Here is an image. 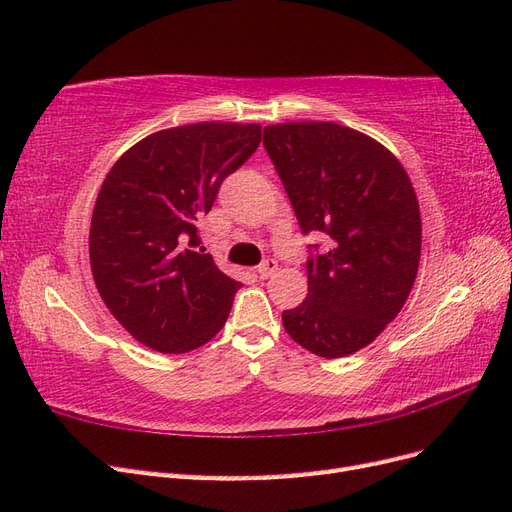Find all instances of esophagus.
I'll return each mask as SVG.
<instances>
[{
	"label": "esophagus",
	"mask_w": 512,
	"mask_h": 512,
	"mask_svg": "<svg viewBox=\"0 0 512 512\" xmlns=\"http://www.w3.org/2000/svg\"><path fill=\"white\" fill-rule=\"evenodd\" d=\"M275 271H277V262L273 258H267L265 262H262V265L256 267V273H258L260 280H267V277H271Z\"/></svg>",
	"instance_id": "esophagus-1"
}]
</instances>
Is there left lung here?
I'll return each instance as SVG.
<instances>
[{"label":"left lung","instance_id":"1","mask_svg":"<svg viewBox=\"0 0 512 512\" xmlns=\"http://www.w3.org/2000/svg\"><path fill=\"white\" fill-rule=\"evenodd\" d=\"M294 215L329 237L307 260V299L286 333L322 359L369 346L404 307L421 260V211L406 168L374 138L333 121L265 128Z\"/></svg>","mask_w":512,"mask_h":512}]
</instances>
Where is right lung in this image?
Here are the masks:
<instances>
[{
	"label": "right lung",
	"instance_id": "right-lung-1",
	"mask_svg": "<svg viewBox=\"0 0 512 512\" xmlns=\"http://www.w3.org/2000/svg\"><path fill=\"white\" fill-rule=\"evenodd\" d=\"M260 136L258 123H190L145 136L108 170L91 215V273L108 312L147 348L190 352L224 327L241 284L196 250L198 222Z\"/></svg>",
	"mask_w": 512,
	"mask_h": 512
}]
</instances>
